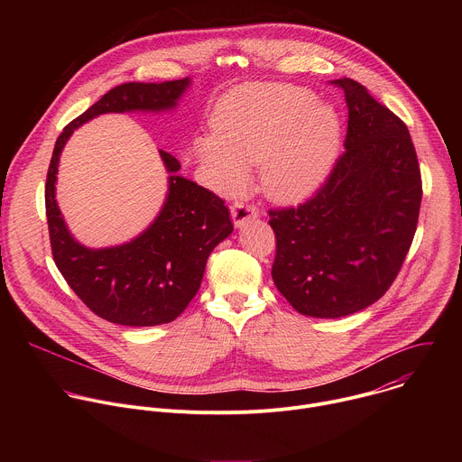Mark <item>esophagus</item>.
I'll use <instances>...</instances> for the list:
<instances>
[{"label": "esophagus", "mask_w": 462, "mask_h": 462, "mask_svg": "<svg viewBox=\"0 0 462 462\" xmlns=\"http://www.w3.org/2000/svg\"><path fill=\"white\" fill-rule=\"evenodd\" d=\"M232 214V223L236 228L245 226L250 219L257 217V208L254 205H246V203H236L230 210Z\"/></svg>", "instance_id": "1"}]
</instances>
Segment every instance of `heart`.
<instances>
[{"instance_id":"1","label":"heart","mask_w":462,"mask_h":462,"mask_svg":"<svg viewBox=\"0 0 462 462\" xmlns=\"http://www.w3.org/2000/svg\"><path fill=\"white\" fill-rule=\"evenodd\" d=\"M214 139L197 144L212 184L234 193L246 182V166L259 164L273 199L300 203L331 173L342 144L337 109L294 86H248L217 106Z\"/></svg>"}]
</instances>
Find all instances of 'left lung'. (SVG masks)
I'll list each match as a JSON object with an SVG mask.
<instances>
[{"label":"left lung","mask_w":462,"mask_h":462,"mask_svg":"<svg viewBox=\"0 0 462 462\" xmlns=\"http://www.w3.org/2000/svg\"><path fill=\"white\" fill-rule=\"evenodd\" d=\"M349 109L346 152L318 193L271 210L273 280L312 318H342L380 300L411 246L422 201L406 124L351 80H335Z\"/></svg>","instance_id":"obj_1"}]
</instances>
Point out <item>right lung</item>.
Here are the masks:
<instances>
[{
    "label": "right lung",
    "mask_w": 462,
    "mask_h": 462,
    "mask_svg": "<svg viewBox=\"0 0 462 462\" xmlns=\"http://www.w3.org/2000/svg\"><path fill=\"white\" fill-rule=\"evenodd\" d=\"M189 84V79H180L116 86L65 125L52 150L45 212L54 263L75 294L111 323L152 327L173 321L199 291L212 250L232 234L230 212L216 193L179 175L180 162L159 150L170 177L166 201L155 221L127 243L89 248L73 237L56 203L60 155L73 131L91 118L104 113L175 109Z\"/></svg>",
    "instance_id": "add662e5"
}]
</instances>
